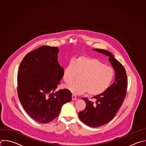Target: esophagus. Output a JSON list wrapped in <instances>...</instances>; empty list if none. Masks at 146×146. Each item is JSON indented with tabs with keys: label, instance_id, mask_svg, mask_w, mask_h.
<instances>
[{
	"label": "esophagus",
	"instance_id": "34e87169",
	"mask_svg": "<svg viewBox=\"0 0 146 146\" xmlns=\"http://www.w3.org/2000/svg\"><path fill=\"white\" fill-rule=\"evenodd\" d=\"M72 100H77V97L75 95L73 94L72 96Z\"/></svg>",
	"mask_w": 146,
	"mask_h": 146
}]
</instances>
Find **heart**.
<instances>
[{
  "label": "heart",
  "mask_w": 146,
  "mask_h": 146,
  "mask_svg": "<svg viewBox=\"0 0 146 146\" xmlns=\"http://www.w3.org/2000/svg\"><path fill=\"white\" fill-rule=\"evenodd\" d=\"M80 76V81L72 82L66 88L75 94L88 92L90 96L100 95L111 84L115 73L112 68L106 66L96 58L81 56L70 60L64 68L63 80L70 83Z\"/></svg>",
  "instance_id": "heart-1"
}]
</instances>
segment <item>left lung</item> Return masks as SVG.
Masks as SVG:
<instances>
[{
	"instance_id": "8db88e82",
	"label": "left lung",
	"mask_w": 146,
	"mask_h": 146,
	"mask_svg": "<svg viewBox=\"0 0 146 146\" xmlns=\"http://www.w3.org/2000/svg\"><path fill=\"white\" fill-rule=\"evenodd\" d=\"M93 50L107 56L115 72L114 82L103 93L94 97L95 103L87 98H82L86 106L78 113L79 118L89 127H98L112 120L120 108L127 93V76L125 68L111 52L98 48H93Z\"/></svg>"
}]
</instances>
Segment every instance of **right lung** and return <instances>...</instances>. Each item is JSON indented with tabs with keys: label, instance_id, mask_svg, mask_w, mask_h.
Wrapping results in <instances>:
<instances>
[{
	"label": "right lung",
	"instance_id": "1",
	"mask_svg": "<svg viewBox=\"0 0 146 146\" xmlns=\"http://www.w3.org/2000/svg\"><path fill=\"white\" fill-rule=\"evenodd\" d=\"M59 48L42 46L28 53L21 62L18 94L26 112L40 123L57 117L62 106L72 101L68 89L55 91L64 69L58 61Z\"/></svg>",
	"mask_w": 146,
	"mask_h": 146
}]
</instances>
